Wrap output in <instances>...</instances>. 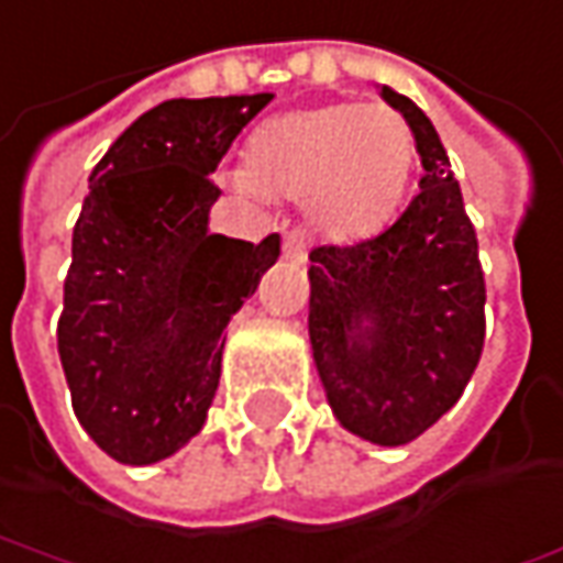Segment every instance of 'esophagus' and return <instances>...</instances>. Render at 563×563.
<instances>
[{"mask_svg":"<svg viewBox=\"0 0 563 563\" xmlns=\"http://www.w3.org/2000/svg\"><path fill=\"white\" fill-rule=\"evenodd\" d=\"M309 254V238L303 229H290L288 235H285V256L294 260V263H307Z\"/></svg>","mask_w":563,"mask_h":563,"instance_id":"1","label":"esophagus"}]
</instances>
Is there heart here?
I'll return each instance as SVG.
<instances>
[{"label": "heart", "mask_w": 563, "mask_h": 563, "mask_svg": "<svg viewBox=\"0 0 563 563\" xmlns=\"http://www.w3.org/2000/svg\"><path fill=\"white\" fill-rule=\"evenodd\" d=\"M412 167L415 135L399 111L331 101L256 126L247 161L222 169L220 179L254 201L300 198L319 232L362 238L394 217Z\"/></svg>", "instance_id": "1"}]
</instances>
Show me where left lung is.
I'll return each mask as SVG.
<instances>
[{
  "label": "left lung",
  "instance_id": "8db88e82",
  "mask_svg": "<svg viewBox=\"0 0 563 563\" xmlns=\"http://www.w3.org/2000/svg\"><path fill=\"white\" fill-rule=\"evenodd\" d=\"M378 89L412 126L421 191L387 232L309 254V343L341 428L375 446H406L474 375L486 288L440 135L412 98Z\"/></svg>",
  "mask_w": 563,
  "mask_h": 563
}]
</instances>
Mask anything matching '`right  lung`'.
Masks as SVG:
<instances>
[{
    "label": "right lung",
    "instance_id": "1",
    "mask_svg": "<svg viewBox=\"0 0 563 563\" xmlns=\"http://www.w3.org/2000/svg\"><path fill=\"white\" fill-rule=\"evenodd\" d=\"M273 92L169 98L89 176L64 278L58 356L82 431L120 465H154L201 433L225 325L282 254L210 232V183Z\"/></svg>",
    "mask_w": 563,
    "mask_h": 563
}]
</instances>
